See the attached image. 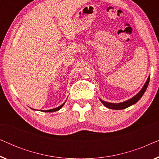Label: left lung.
I'll return each instance as SVG.
<instances>
[{
	"instance_id": "left-lung-1",
	"label": "left lung",
	"mask_w": 159,
	"mask_h": 159,
	"mask_svg": "<svg viewBox=\"0 0 159 159\" xmlns=\"http://www.w3.org/2000/svg\"><path fill=\"white\" fill-rule=\"evenodd\" d=\"M149 82H150V77L148 78L147 81L145 83L144 86H143V88H142V90H141L136 95H134L133 98L129 99L127 101L122 102V103H108V102L101 101V100H100V101H101V103H103L106 107L111 108V109H116V110L124 109V108H126L129 107L130 106L133 105L134 103H136L141 98V97H142L143 95L144 94V93L145 92V90H146L148 86Z\"/></svg>"
}]
</instances>
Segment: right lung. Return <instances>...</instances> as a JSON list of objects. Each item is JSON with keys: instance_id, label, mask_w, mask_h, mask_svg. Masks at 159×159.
Masks as SVG:
<instances>
[{"instance_id": "add662e5", "label": "right lung", "mask_w": 159, "mask_h": 159, "mask_svg": "<svg viewBox=\"0 0 159 159\" xmlns=\"http://www.w3.org/2000/svg\"><path fill=\"white\" fill-rule=\"evenodd\" d=\"M65 102H66V101H65ZM65 102L62 104V105H61L60 106H58V107H57V108H53V109H51V110H43V111H43V112H54V111H58V110L61 109V108H62V106L64 105Z\"/></svg>"}]
</instances>
